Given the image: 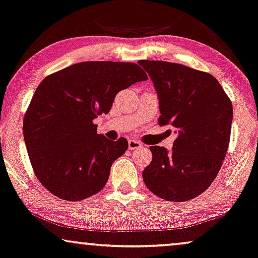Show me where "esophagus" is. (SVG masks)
<instances>
[{
  "label": "esophagus",
  "mask_w": 258,
  "mask_h": 258,
  "mask_svg": "<svg viewBox=\"0 0 258 258\" xmlns=\"http://www.w3.org/2000/svg\"><path fill=\"white\" fill-rule=\"evenodd\" d=\"M128 148H130V150L140 149L142 148V143L138 142V140H136V139H130L128 140Z\"/></svg>",
  "instance_id": "1"
}]
</instances>
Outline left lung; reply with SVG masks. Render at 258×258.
<instances>
[{"mask_svg": "<svg viewBox=\"0 0 258 258\" xmlns=\"http://www.w3.org/2000/svg\"><path fill=\"white\" fill-rule=\"evenodd\" d=\"M159 99L158 123L177 138L168 152L150 146L152 161L143 171L146 187L167 201L184 202L210 187L226 156L233 109L211 74L163 60H139Z\"/></svg>", "mask_w": 258, "mask_h": 258, "instance_id": "8db88e82", "label": "left lung"}]
</instances>
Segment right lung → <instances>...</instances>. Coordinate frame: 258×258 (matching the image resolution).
Wrapping results in <instances>:
<instances>
[{
  "instance_id": "right-lung-1",
  "label": "right lung",
  "mask_w": 258,
  "mask_h": 258,
  "mask_svg": "<svg viewBox=\"0 0 258 258\" xmlns=\"http://www.w3.org/2000/svg\"><path fill=\"white\" fill-rule=\"evenodd\" d=\"M146 80L135 63L82 61L41 81L22 127L34 174L50 193L81 201L105 187L128 143L97 135L94 119L109 112L120 90Z\"/></svg>"
}]
</instances>
